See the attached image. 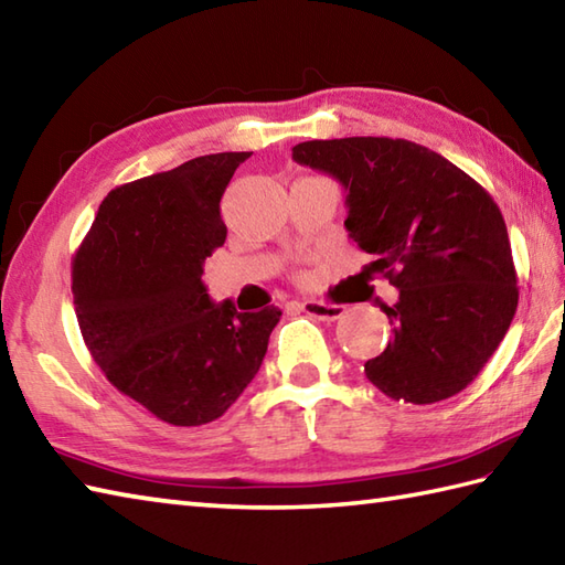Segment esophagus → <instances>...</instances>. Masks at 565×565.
Instances as JSON below:
<instances>
[{
	"mask_svg": "<svg viewBox=\"0 0 565 565\" xmlns=\"http://www.w3.org/2000/svg\"><path fill=\"white\" fill-rule=\"evenodd\" d=\"M298 308L303 310V313L313 316L318 320H340L344 316V306H338V303H326V301H301L298 303Z\"/></svg>",
	"mask_w": 565,
	"mask_h": 565,
	"instance_id": "esophagus-1",
	"label": "esophagus"
}]
</instances>
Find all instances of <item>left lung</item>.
<instances>
[{
  "label": "left lung",
  "mask_w": 565,
  "mask_h": 565,
  "mask_svg": "<svg viewBox=\"0 0 565 565\" xmlns=\"http://www.w3.org/2000/svg\"><path fill=\"white\" fill-rule=\"evenodd\" d=\"M294 160L338 179L347 233L398 289L395 306H383L393 338L364 364L366 379L415 405L463 391L518 310L498 203L447 158L401 138L308 140Z\"/></svg>",
  "instance_id": "left-lung-1"
}]
</instances>
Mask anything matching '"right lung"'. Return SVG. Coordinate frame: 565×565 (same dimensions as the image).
<instances>
[{"label":"right lung","instance_id":"1","mask_svg":"<svg viewBox=\"0 0 565 565\" xmlns=\"http://www.w3.org/2000/svg\"><path fill=\"white\" fill-rule=\"evenodd\" d=\"M249 152H215L102 201L72 262L75 313L94 362L177 427L218 419L267 354L281 310L213 303L203 264L225 243L221 199Z\"/></svg>","mask_w":565,"mask_h":565}]
</instances>
